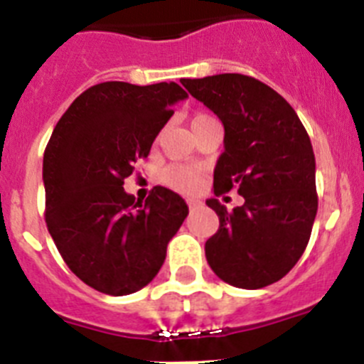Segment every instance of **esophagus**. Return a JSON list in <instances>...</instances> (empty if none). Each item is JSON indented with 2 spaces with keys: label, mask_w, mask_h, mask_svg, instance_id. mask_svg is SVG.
<instances>
[{
  "label": "esophagus",
  "mask_w": 364,
  "mask_h": 364,
  "mask_svg": "<svg viewBox=\"0 0 364 364\" xmlns=\"http://www.w3.org/2000/svg\"><path fill=\"white\" fill-rule=\"evenodd\" d=\"M188 205H189V210H198V208H200L202 205V202L200 200H195V198H189L188 200Z\"/></svg>",
  "instance_id": "1"
}]
</instances>
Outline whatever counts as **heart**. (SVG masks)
Segmentation results:
<instances>
[{
  "mask_svg": "<svg viewBox=\"0 0 364 364\" xmlns=\"http://www.w3.org/2000/svg\"><path fill=\"white\" fill-rule=\"evenodd\" d=\"M205 117L208 114H197V117L193 118V122H197ZM162 180L169 188L176 189L180 193H195L202 186L200 173L188 166H169L162 173Z\"/></svg>",
  "mask_w": 364,
  "mask_h": 364,
  "instance_id": "b5f03b06",
  "label": "heart"
}]
</instances>
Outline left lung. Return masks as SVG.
Segmentation results:
<instances>
[{"instance_id": "obj_1", "label": "left lung", "mask_w": 364, "mask_h": 364, "mask_svg": "<svg viewBox=\"0 0 364 364\" xmlns=\"http://www.w3.org/2000/svg\"><path fill=\"white\" fill-rule=\"evenodd\" d=\"M180 83L224 124L215 197L237 189L244 204L218 198V231L205 259L224 282L259 290L281 281L306 250L317 215L315 156L297 112L272 87L244 74L182 78Z\"/></svg>"}]
</instances>
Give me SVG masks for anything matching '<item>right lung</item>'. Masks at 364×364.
I'll return each instance as SVG.
<instances>
[{"label":"right lung","instance_id":"1","mask_svg":"<svg viewBox=\"0 0 364 364\" xmlns=\"http://www.w3.org/2000/svg\"><path fill=\"white\" fill-rule=\"evenodd\" d=\"M188 98L175 82H104L74 100L43 154L45 222L70 272L102 294L129 295L166 260L188 204L154 186L146 202L124 191L138 160Z\"/></svg>","mask_w":364,"mask_h":364}]
</instances>
